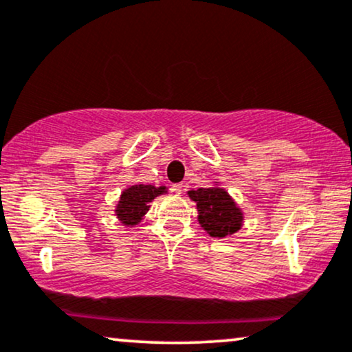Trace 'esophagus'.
Wrapping results in <instances>:
<instances>
[{
    "label": "esophagus",
    "mask_w": 352,
    "mask_h": 352,
    "mask_svg": "<svg viewBox=\"0 0 352 352\" xmlns=\"http://www.w3.org/2000/svg\"><path fill=\"white\" fill-rule=\"evenodd\" d=\"M182 187H184V186H182L181 182H176V184H173L171 190H173V192H175V194H181V192H182Z\"/></svg>",
    "instance_id": "obj_1"
}]
</instances>
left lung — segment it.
Returning a JSON list of instances; mask_svg holds the SVG:
<instances>
[{"mask_svg": "<svg viewBox=\"0 0 352 352\" xmlns=\"http://www.w3.org/2000/svg\"><path fill=\"white\" fill-rule=\"evenodd\" d=\"M189 197L197 204L199 223L213 237L234 234L243 226V212L221 187H200L189 190Z\"/></svg>", "mask_w": 352, "mask_h": 352, "instance_id": "1", "label": "left lung"}]
</instances>
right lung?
I'll return each instance as SVG.
<instances>
[{
	"label": "right lung",
	"mask_w": 352,
	"mask_h": 352,
	"mask_svg": "<svg viewBox=\"0 0 352 352\" xmlns=\"http://www.w3.org/2000/svg\"><path fill=\"white\" fill-rule=\"evenodd\" d=\"M166 187L165 186H145V184H137L131 186L129 189H126L121 194L120 202L116 207V217L120 218V221L126 226H134L142 220L145 213L148 212L150 202L158 195L165 194Z\"/></svg>",
	"instance_id": "add662e5"
}]
</instances>
